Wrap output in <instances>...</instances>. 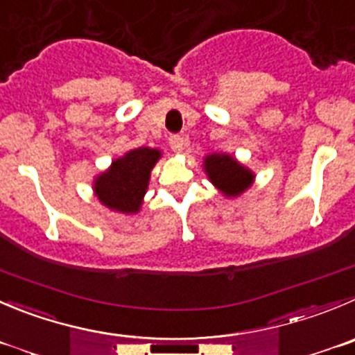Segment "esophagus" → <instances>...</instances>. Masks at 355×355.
I'll return each instance as SVG.
<instances>
[{
  "mask_svg": "<svg viewBox=\"0 0 355 355\" xmlns=\"http://www.w3.org/2000/svg\"><path fill=\"white\" fill-rule=\"evenodd\" d=\"M168 144H171V148L174 153H183L184 146L188 144V139L187 137H181V136H171L168 137Z\"/></svg>",
  "mask_w": 355,
  "mask_h": 355,
  "instance_id": "34e87169",
  "label": "esophagus"
}]
</instances>
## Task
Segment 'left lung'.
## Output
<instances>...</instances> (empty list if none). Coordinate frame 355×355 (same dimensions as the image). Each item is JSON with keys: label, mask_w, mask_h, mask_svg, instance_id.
<instances>
[{"label": "left lung", "mask_w": 355, "mask_h": 355, "mask_svg": "<svg viewBox=\"0 0 355 355\" xmlns=\"http://www.w3.org/2000/svg\"><path fill=\"white\" fill-rule=\"evenodd\" d=\"M204 172L214 188L226 198H237L254 183V172L228 153L204 157Z\"/></svg>", "instance_id": "8db88e82"}]
</instances>
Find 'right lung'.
<instances>
[{
    "mask_svg": "<svg viewBox=\"0 0 355 355\" xmlns=\"http://www.w3.org/2000/svg\"><path fill=\"white\" fill-rule=\"evenodd\" d=\"M160 157V150L146 146L118 157L106 171L94 178L92 190L97 200L110 211L137 214L143 207L151 171Z\"/></svg>",
    "mask_w": 355,
    "mask_h": 355,
    "instance_id": "1",
    "label": "right lung"
}]
</instances>
